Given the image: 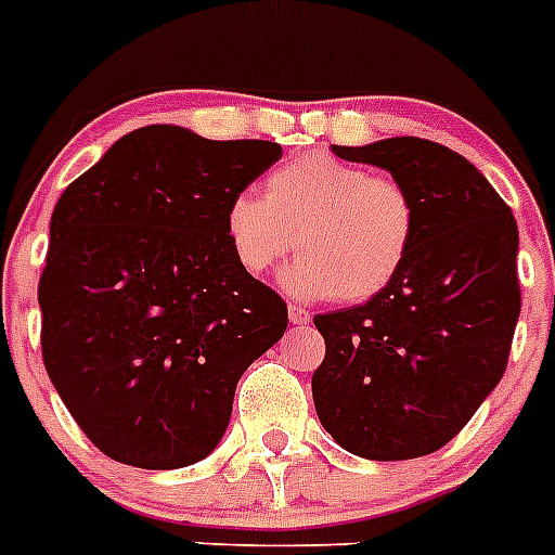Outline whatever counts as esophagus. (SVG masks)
I'll return each mask as SVG.
<instances>
[{
    "label": "esophagus",
    "instance_id": "obj_1",
    "mask_svg": "<svg viewBox=\"0 0 555 555\" xmlns=\"http://www.w3.org/2000/svg\"><path fill=\"white\" fill-rule=\"evenodd\" d=\"M287 318H291V324H310V310H305V307L301 305H291L287 307Z\"/></svg>",
    "mask_w": 555,
    "mask_h": 555
}]
</instances>
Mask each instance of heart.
<instances>
[{
    "label": "heart",
    "mask_w": 555,
    "mask_h": 555,
    "mask_svg": "<svg viewBox=\"0 0 555 555\" xmlns=\"http://www.w3.org/2000/svg\"><path fill=\"white\" fill-rule=\"evenodd\" d=\"M411 190L330 153H305L264 181V197L240 192L225 209V237L240 268L271 271L296 245L287 284L301 296L354 305L402 273L416 243Z\"/></svg>",
    "instance_id": "b5f03b06"
}]
</instances>
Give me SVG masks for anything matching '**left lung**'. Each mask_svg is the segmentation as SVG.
<instances>
[{"label":"left lung","instance_id":"left-lung-1","mask_svg":"<svg viewBox=\"0 0 555 555\" xmlns=\"http://www.w3.org/2000/svg\"><path fill=\"white\" fill-rule=\"evenodd\" d=\"M416 197L402 273L365 305L324 312L312 374L321 424L351 455L408 461L464 430L508 365L519 318L517 220L464 156L416 137L337 147Z\"/></svg>","mask_w":555,"mask_h":555}]
</instances>
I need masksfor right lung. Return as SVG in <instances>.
Returning <instances> with one entry per match:
<instances>
[{"mask_svg": "<svg viewBox=\"0 0 555 555\" xmlns=\"http://www.w3.org/2000/svg\"><path fill=\"white\" fill-rule=\"evenodd\" d=\"M279 158L276 142L147 125L55 204L41 358L80 430L119 464L181 469L209 455L237 379L287 330L284 298L225 237L231 197Z\"/></svg>", "mask_w": 555, "mask_h": 555, "instance_id": "right-lung-1", "label": "right lung"}]
</instances>
